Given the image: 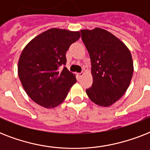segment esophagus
Wrapping results in <instances>:
<instances>
[{"label": "esophagus", "instance_id": "1", "mask_svg": "<svg viewBox=\"0 0 150 150\" xmlns=\"http://www.w3.org/2000/svg\"><path fill=\"white\" fill-rule=\"evenodd\" d=\"M84 75V73H83V72H80V73H78V74H77L78 77L79 78V79H80V78H82V75Z\"/></svg>", "mask_w": 150, "mask_h": 150}]
</instances>
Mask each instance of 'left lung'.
Masks as SVG:
<instances>
[{
  "label": "left lung",
  "mask_w": 150,
  "mask_h": 150,
  "mask_svg": "<svg viewBox=\"0 0 150 150\" xmlns=\"http://www.w3.org/2000/svg\"><path fill=\"white\" fill-rule=\"evenodd\" d=\"M82 42L89 52L93 82L86 89L89 99L108 107L123 96L133 74V61L128 47L107 30H81Z\"/></svg>",
  "instance_id": "obj_1"
}]
</instances>
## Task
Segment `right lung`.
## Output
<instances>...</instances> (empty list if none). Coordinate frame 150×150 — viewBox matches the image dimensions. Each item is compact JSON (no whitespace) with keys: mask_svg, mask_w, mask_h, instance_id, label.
<instances>
[{"mask_svg":"<svg viewBox=\"0 0 150 150\" xmlns=\"http://www.w3.org/2000/svg\"><path fill=\"white\" fill-rule=\"evenodd\" d=\"M79 32L54 28L32 40L22 50L18 77L28 96L47 108L63 102L76 82L66 68V52L80 38Z\"/></svg>","mask_w":150,"mask_h":150,"instance_id":"right-lung-1","label":"right lung"}]
</instances>
